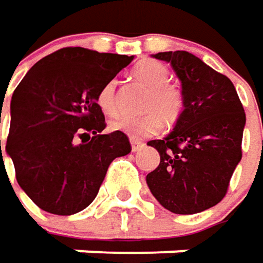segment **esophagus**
<instances>
[{
    "mask_svg": "<svg viewBox=\"0 0 263 263\" xmlns=\"http://www.w3.org/2000/svg\"><path fill=\"white\" fill-rule=\"evenodd\" d=\"M130 142H132V150H133V152H138L139 148L144 147V142L139 141V139H130Z\"/></svg>",
    "mask_w": 263,
    "mask_h": 263,
    "instance_id": "obj_1",
    "label": "esophagus"
}]
</instances>
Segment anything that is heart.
Here are the masks:
<instances>
[{
  "label": "heart",
  "instance_id": "1",
  "mask_svg": "<svg viewBox=\"0 0 263 263\" xmlns=\"http://www.w3.org/2000/svg\"><path fill=\"white\" fill-rule=\"evenodd\" d=\"M133 76L148 87V95L145 96L144 110H150L141 116H118L110 121V130L124 133L133 139L147 138L159 133L164 127V119L172 122L178 118L182 107L181 91L167 84L168 70L167 67L153 60L141 61L133 68ZM98 107L108 116L116 115V81L110 79L101 85L96 95ZM157 111L155 112L154 110ZM160 113L158 114L157 111ZM164 118H162V116Z\"/></svg>",
  "mask_w": 263,
  "mask_h": 263
}]
</instances>
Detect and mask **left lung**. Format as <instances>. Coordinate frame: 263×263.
<instances>
[{
	"label": "left lung",
	"mask_w": 263,
	"mask_h": 263,
	"mask_svg": "<svg viewBox=\"0 0 263 263\" xmlns=\"http://www.w3.org/2000/svg\"><path fill=\"white\" fill-rule=\"evenodd\" d=\"M153 58L170 63L178 74L184 110L164 139L147 142L161 156L147 185L168 211L200 213L227 195L242 159L245 111L233 82L195 55L176 50Z\"/></svg>",
	"instance_id": "8db88e82"
}]
</instances>
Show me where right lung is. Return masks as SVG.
<instances>
[{
    "label": "right lung",
    "instance_id": "add662e5",
    "mask_svg": "<svg viewBox=\"0 0 263 263\" xmlns=\"http://www.w3.org/2000/svg\"><path fill=\"white\" fill-rule=\"evenodd\" d=\"M132 61L66 47L38 61L15 88L6 153L20 187L41 210L60 216L82 211L111 161L132 152L127 135H101L105 118L96 102L101 85Z\"/></svg>",
    "mask_w": 263,
    "mask_h": 263
}]
</instances>
